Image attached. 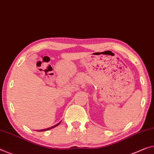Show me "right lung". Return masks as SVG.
<instances>
[{
  "label": "right lung",
  "mask_w": 154,
  "mask_h": 154,
  "mask_svg": "<svg viewBox=\"0 0 154 154\" xmlns=\"http://www.w3.org/2000/svg\"><path fill=\"white\" fill-rule=\"evenodd\" d=\"M60 123L61 122H60L59 123H57V125H54V126H53V127H51V128H48V129H45V130H39V131H46V130H51V129H52V128H55V127H57L58 125H60Z\"/></svg>",
  "instance_id": "right-lung-1"
}]
</instances>
